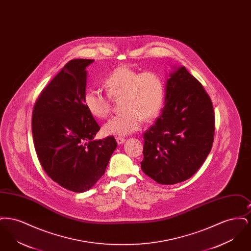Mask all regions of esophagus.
<instances>
[{
  "instance_id": "esophagus-1",
  "label": "esophagus",
  "mask_w": 251,
  "mask_h": 251,
  "mask_svg": "<svg viewBox=\"0 0 251 251\" xmlns=\"http://www.w3.org/2000/svg\"><path fill=\"white\" fill-rule=\"evenodd\" d=\"M125 138H123V137H118L117 138V143L119 144V145H122L123 143H125Z\"/></svg>"
}]
</instances>
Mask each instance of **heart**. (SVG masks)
Returning a JSON list of instances; mask_svg holds the SVG:
<instances>
[{"label":"heart","mask_w":251,"mask_h":251,"mask_svg":"<svg viewBox=\"0 0 251 251\" xmlns=\"http://www.w3.org/2000/svg\"><path fill=\"white\" fill-rule=\"evenodd\" d=\"M104 87L111 98H122L123 112L103 126L109 135L125 136L139 130L143 119H154L164 103L165 84L156 72L139 73L128 66H120L109 73ZM84 104L97 119H106L110 113L109 97L95 89L84 92Z\"/></svg>","instance_id":"obj_1"}]
</instances>
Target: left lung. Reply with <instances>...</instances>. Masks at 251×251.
Returning <instances> with one entry per match:
<instances>
[{"label":"left lung","mask_w":251,"mask_h":251,"mask_svg":"<svg viewBox=\"0 0 251 251\" xmlns=\"http://www.w3.org/2000/svg\"><path fill=\"white\" fill-rule=\"evenodd\" d=\"M165 106L144 133V173L161 184L191 178L211 151L215 115L210 97L185 67H172Z\"/></svg>","instance_id":"1"}]
</instances>
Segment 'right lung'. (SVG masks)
I'll return each instance as SVG.
<instances>
[{
    "label": "right lung",
    "mask_w": 251,
    "mask_h": 251,
    "mask_svg": "<svg viewBox=\"0 0 251 251\" xmlns=\"http://www.w3.org/2000/svg\"><path fill=\"white\" fill-rule=\"evenodd\" d=\"M94 60L65 65L36 100L32 133L36 155L49 177L83 193L101 178L118 144L114 136L94 140L100 127L84 104L86 68Z\"/></svg>",
    "instance_id": "1"
}]
</instances>
